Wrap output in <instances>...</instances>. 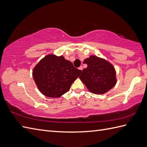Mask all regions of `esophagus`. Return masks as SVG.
<instances>
[{
    "label": "esophagus",
    "mask_w": 147,
    "mask_h": 147,
    "mask_svg": "<svg viewBox=\"0 0 147 147\" xmlns=\"http://www.w3.org/2000/svg\"><path fill=\"white\" fill-rule=\"evenodd\" d=\"M83 66H80V67H79V69H80V70H81V71H83Z\"/></svg>",
    "instance_id": "34e87169"
}]
</instances>
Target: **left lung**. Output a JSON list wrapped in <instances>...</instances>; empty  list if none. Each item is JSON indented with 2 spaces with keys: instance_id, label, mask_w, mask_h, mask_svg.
Listing matches in <instances>:
<instances>
[{
  "instance_id": "8db88e82",
  "label": "left lung",
  "mask_w": 147,
  "mask_h": 147,
  "mask_svg": "<svg viewBox=\"0 0 147 147\" xmlns=\"http://www.w3.org/2000/svg\"><path fill=\"white\" fill-rule=\"evenodd\" d=\"M86 68L81 71V81L90 92L96 94L107 93L117 83L116 71L112 64L102 58L91 56L85 59Z\"/></svg>"
}]
</instances>
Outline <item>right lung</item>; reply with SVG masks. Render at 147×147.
Here are the masks:
<instances>
[{
  "mask_svg": "<svg viewBox=\"0 0 147 147\" xmlns=\"http://www.w3.org/2000/svg\"><path fill=\"white\" fill-rule=\"evenodd\" d=\"M81 71L63 56L49 54L40 60L32 71V76L40 93L58 98L69 90Z\"/></svg>",
  "mask_w": 147,
  "mask_h": 147,
  "instance_id": "add662e5",
  "label": "right lung"
}]
</instances>
